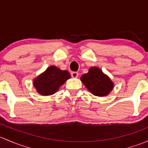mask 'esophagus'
Segmentation results:
<instances>
[{
    "instance_id": "34e87169",
    "label": "esophagus",
    "mask_w": 148,
    "mask_h": 148,
    "mask_svg": "<svg viewBox=\"0 0 148 148\" xmlns=\"http://www.w3.org/2000/svg\"><path fill=\"white\" fill-rule=\"evenodd\" d=\"M71 74L73 78H77L79 76V73L77 72V71H73V72H71Z\"/></svg>"
}]
</instances>
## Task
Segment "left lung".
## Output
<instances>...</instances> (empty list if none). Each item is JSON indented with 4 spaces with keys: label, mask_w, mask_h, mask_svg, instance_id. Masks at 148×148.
I'll list each match as a JSON object with an SVG mask.
<instances>
[{
    "label": "left lung",
    "mask_w": 148,
    "mask_h": 148,
    "mask_svg": "<svg viewBox=\"0 0 148 148\" xmlns=\"http://www.w3.org/2000/svg\"><path fill=\"white\" fill-rule=\"evenodd\" d=\"M80 79L91 94L100 97L108 96L114 87L110 77L97 66L89 68L88 73L83 74Z\"/></svg>",
    "instance_id": "1"
}]
</instances>
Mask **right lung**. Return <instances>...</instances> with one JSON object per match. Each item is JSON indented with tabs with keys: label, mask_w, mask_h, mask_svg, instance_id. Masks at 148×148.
Masks as SVG:
<instances>
[{
	"label": "right lung",
	"mask_w": 148,
	"mask_h": 148,
	"mask_svg": "<svg viewBox=\"0 0 148 148\" xmlns=\"http://www.w3.org/2000/svg\"><path fill=\"white\" fill-rule=\"evenodd\" d=\"M70 77L71 75L66 70L50 66L34 79L33 86L42 96H50L55 94Z\"/></svg>",
	"instance_id": "1"
}]
</instances>
